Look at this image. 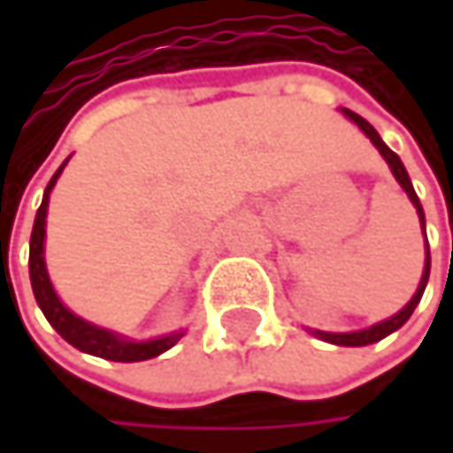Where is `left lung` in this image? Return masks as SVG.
Wrapping results in <instances>:
<instances>
[{
  "label": "left lung",
  "instance_id": "8db88e82",
  "mask_svg": "<svg viewBox=\"0 0 453 453\" xmlns=\"http://www.w3.org/2000/svg\"><path fill=\"white\" fill-rule=\"evenodd\" d=\"M341 112L365 134V136L370 138L372 143H375V149L380 151V157L388 162V167H391V173H394V178L399 180V186L407 191L409 202L414 204V210H417V218H419V226H422V233H425V212H422V204H419V199H417V194H414V186H411V180H409V173L407 167H404V162L399 159V154L396 151H391L388 146H386V141L380 138V134L365 120V118H359L357 112H351V110H346V107H341ZM427 278H430V249H427V238H425V267H422V278H419V286H417V291H414V296L409 299L407 304L396 312L394 317H388V319H383V322H375V325H370V327H365V330H351V333H325V330H312L310 327V333L317 335L319 341H327V343H335V346H367V343H378L380 338H386V335H391L394 330H399L404 322H407L411 312H414V307L419 304V299H422V294H425V286H427Z\"/></svg>",
  "mask_w": 453,
  "mask_h": 453
}]
</instances>
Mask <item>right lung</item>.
Wrapping results in <instances>:
<instances>
[{
  "label": "right lung",
  "instance_id": "add662e5",
  "mask_svg": "<svg viewBox=\"0 0 453 453\" xmlns=\"http://www.w3.org/2000/svg\"><path fill=\"white\" fill-rule=\"evenodd\" d=\"M70 159V157H67ZM67 159L59 165V170L51 175L49 186L44 191V199H42V207L36 212V220H34V233H31V257H28V270H31V286H34V296H36V304L42 307V312L49 319V325L75 349H81L83 354H94V357H102V359H110V362H143V359H151V357H159L165 354L167 349H173L180 338H183V330H175V333H167V335H159V338H149V341H134L128 335H120L115 330H107V327H99L83 317L73 315L57 296L51 280H49V273H46V259H44V241H46V210H49V194L57 183V178L62 175Z\"/></svg>",
  "mask_w": 453,
  "mask_h": 453
}]
</instances>
